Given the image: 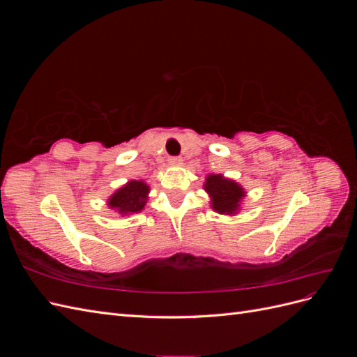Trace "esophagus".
I'll return each mask as SVG.
<instances>
[{
    "label": "esophagus",
    "mask_w": 357,
    "mask_h": 357,
    "mask_svg": "<svg viewBox=\"0 0 357 357\" xmlns=\"http://www.w3.org/2000/svg\"><path fill=\"white\" fill-rule=\"evenodd\" d=\"M168 162H169V165H180L181 164V158H169Z\"/></svg>",
    "instance_id": "esophagus-1"
}]
</instances>
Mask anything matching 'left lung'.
I'll list each match as a JSON object with an SVG mask.
<instances>
[{"instance_id": "1", "label": "left lung", "mask_w": 357, "mask_h": 357, "mask_svg": "<svg viewBox=\"0 0 357 357\" xmlns=\"http://www.w3.org/2000/svg\"><path fill=\"white\" fill-rule=\"evenodd\" d=\"M204 190L208 193L211 208L225 215L238 214L247 195L240 183L223 174H208L204 181Z\"/></svg>"}]
</instances>
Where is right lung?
<instances>
[{
  "mask_svg": "<svg viewBox=\"0 0 357 357\" xmlns=\"http://www.w3.org/2000/svg\"><path fill=\"white\" fill-rule=\"evenodd\" d=\"M150 186L144 180H129L126 185L119 188L107 199V207L117 213L121 218L142 213L147 204Z\"/></svg>",
  "mask_w": 357,
  "mask_h": 357,
  "instance_id": "1",
  "label": "right lung"
}]
</instances>
